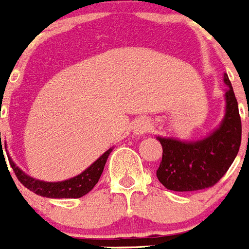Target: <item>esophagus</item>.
Returning <instances> with one entry per match:
<instances>
[{
  "mask_svg": "<svg viewBox=\"0 0 249 249\" xmlns=\"http://www.w3.org/2000/svg\"><path fill=\"white\" fill-rule=\"evenodd\" d=\"M148 129H150V122L143 118V120H139L135 123L133 132H135L137 136H141V135H145Z\"/></svg>",
  "mask_w": 249,
  "mask_h": 249,
  "instance_id": "esophagus-1",
  "label": "esophagus"
}]
</instances>
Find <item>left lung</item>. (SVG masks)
Listing matches in <instances>:
<instances>
[{"label":"left lung","instance_id":"8db88e82","mask_svg":"<svg viewBox=\"0 0 249 249\" xmlns=\"http://www.w3.org/2000/svg\"><path fill=\"white\" fill-rule=\"evenodd\" d=\"M224 82L228 86L226 117L215 132L197 142L157 137L162 146V160L156 176L169 190L196 191L212 188L226 175L234 161L241 146L242 122L227 74Z\"/></svg>","mask_w":249,"mask_h":249}]
</instances>
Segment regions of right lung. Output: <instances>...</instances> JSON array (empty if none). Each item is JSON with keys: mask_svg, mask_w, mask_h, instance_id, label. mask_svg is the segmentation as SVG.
I'll use <instances>...</instances> for the list:
<instances>
[{"mask_svg": "<svg viewBox=\"0 0 249 249\" xmlns=\"http://www.w3.org/2000/svg\"><path fill=\"white\" fill-rule=\"evenodd\" d=\"M110 151H106L98 160L92 163L86 171H83L80 175L75 176L73 179L65 180L60 182H45L35 180L33 178L27 176L18 169L12 160L10 159V163L14 170L15 175L18 179V181L22 184L25 188L29 189L35 194L41 195L46 197H54V199H63V197H70V199H75V197H82L83 195L88 194L89 191L92 190L98 182L102 173H103L104 165L107 162V159L109 156Z\"/></svg>", "mask_w": 249, "mask_h": 249, "instance_id": "add662e5", "label": "right lung"}]
</instances>
